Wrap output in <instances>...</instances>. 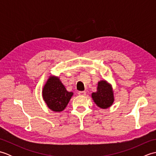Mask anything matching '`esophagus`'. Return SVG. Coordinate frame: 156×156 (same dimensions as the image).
<instances>
[{
	"label": "esophagus",
	"mask_w": 156,
	"mask_h": 156,
	"mask_svg": "<svg viewBox=\"0 0 156 156\" xmlns=\"http://www.w3.org/2000/svg\"><path fill=\"white\" fill-rule=\"evenodd\" d=\"M86 91H79L78 92V94L80 96H85L86 95Z\"/></svg>",
	"instance_id": "obj_1"
}]
</instances>
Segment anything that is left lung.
Masks as SVG:
<instances>
[{
  "label": "left lung",
  "mask_w": 156,
  "mask_h": 156,
  "mask_svg": "<svg viewBox=\"0 0 156 156\" xmlns=\"http://www.w3.org/2000/svg\"><path fill=\"white\" fill-rule=\"evenodd\" d=\"M92 97L96 105L101 108L110 107L114 102L111 86L105 80L98 82L97 91L92 94Z\"/></svg>",
  "instance_id": "obj_1"
}]
</instances>
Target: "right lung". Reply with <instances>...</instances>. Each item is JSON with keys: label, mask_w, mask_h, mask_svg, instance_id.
<instances>
[{"label": "right lung", "mask_w": 156, "mask_h": 156, "mask_svg": "<svg viewBox=\"0 0 156 156\" xmlns=\"http://www.w3.org/2000/svg\"><path fill=\"white\" fill-rule=\"evenodd\" d=\"M43 98L51 111L61 112L66 107L73 95L55 76H50L43 88Z\"/></svg>", "instance_id": "right-lung-1"}]
</instances>
